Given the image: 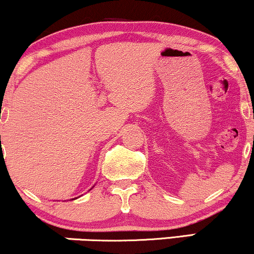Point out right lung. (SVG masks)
I'll return each mask as SVG.
<instances>
[{"label": "right lung", "mask_w": 254, "mask_h": 254, "mask_svg": "<svg viewBox=\"0 0 254 254\" xmlns=\"http://www.w3.org/2000/svg\"><path fill=\"white\" fill-rule=\"evenodd\" d=\"M0 138H1V136H0Z\"/></svg>", "instance_id": "obj_1"}]
</instances>
